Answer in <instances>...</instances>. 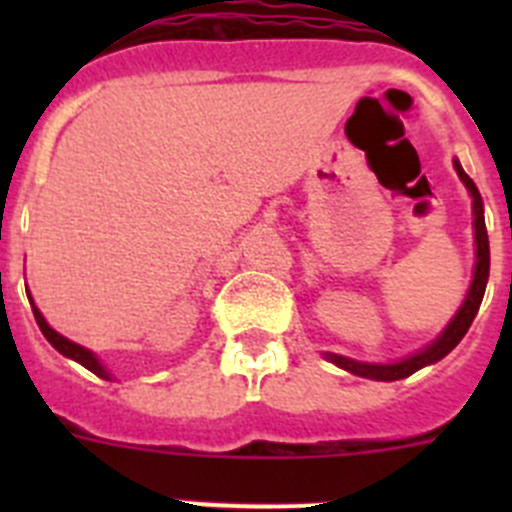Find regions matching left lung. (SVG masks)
Here are the masks:
<instances>
[{"instance_id":"1","label":"left lung","mask_w":512,"mask_h":512,"mask_svg":"<svg viewBox=\"0 0 512 512\" xmlns=\"http://www.w3.org/2000/svg\"><path fill=\"white\" fill-rule=\"evenodd\" d=\"M454 169L459 174L461 184L467 187L469 197H472V215H474V274H472V284L467 289V297L461 302V307L456 310L454 318L449 320V325L441 330L436 336V341H431L425 348L415 351V354L405 356L400 361H390V364H374V361H356L348 359V356L341 354H330L325 351V359L330 364L341 366L346 372L356 374V377L364 379H377V382H395V379H405L410 374H415L423 366H431L436 361H441L443 356L451 354L456 348V343L461 338L467 336L469 325L472 320L477 318V310L482 305V297H485V287L487 279H490V238H487V228H485V205H482V197H479L477 184L472 182L467 176V171L461 169L459 158H454Z\"/></svg>"}]
</instances>
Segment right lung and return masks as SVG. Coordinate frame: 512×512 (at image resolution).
I'll return each mask as SVG.
<instances>
[{
    "label": "right lung",
    "instance_id": "1",
    "mask_svg": "<svg viewBox=\"0 0 512 512\" xmlns=\"http://www.w3.org/2000/svg\"><path fill=\"white\" fill-rule=\"evenodd\" d=\"M27 300H30V305H33V315H35V320H38L40 330H43V336L48 338V343H51V346L56 348L58 354H63V356H66V359H74L76 364H81V366H84V369H89V372H92V374H97V377L112 379V374L107 372V369H104V364L97 359V354H94V351H89V348H84V346H79V343L69 341V338L61 336L58 330H53L51 325H48V320L43 318V312H40L38 305H35V302H33V297L27 295Z\"/></svg>",
    "mask_w": 512,
    "mask_h": 512
}]
</instances>
